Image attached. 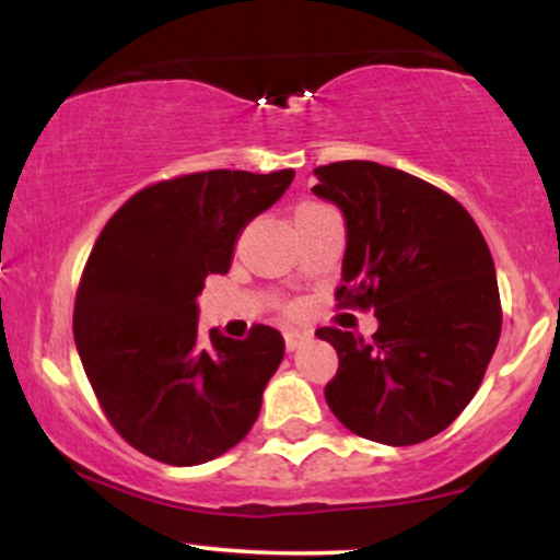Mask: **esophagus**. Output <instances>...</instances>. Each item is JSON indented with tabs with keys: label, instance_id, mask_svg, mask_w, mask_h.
<instances>
[{
	"label": "esophagus",
	"instance_id": "34e87169",
	"mask_svg": "<svg viewBox=\"0 0 560 560\" xmlns=\"http://www.w3.org/2000/svg\"><path fill=\"white\" fill-rule=\"evenodd\" d=\"M282 336H285V347H288V351L301 349L303 343L311 339V334H305V331H295V328H290V331H285Z\"/></svg>",
	"mask_w": 560,
	"mask_h": 560
}]
</instances>
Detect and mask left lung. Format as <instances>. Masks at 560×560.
Here are the masks:
<instances>
[{
    "label": "left lung",
    "mask_w": 560,
    "mask_h": 560,
    "mask_svg": "<svg viewBox=\"0 0 560 560\" xmlns=\"http://www.w3.org/2000/svg\"><path fill=\"white\" fill-rule=\"evenodd\" d=\"M313 175V194L347 221L336 301L380 320L370 341L316 331L339 354L326 402L351 433L412 446L454 423L494 354L502 305L492 255L469 211L416 175L370 160Z\"/></svg>",
    "instance_id": "left-lung-1"
}]
</instances>
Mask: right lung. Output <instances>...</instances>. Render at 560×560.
Returning a JSON list of instances; mask_svg holds the SVG:
<instances>
[{
  "label": "right lung",
  "instance_id": "right-lung-1",
  "mask_svg": "<svg viewBox=\"0 0 560 560\" xmlns=\"http://www.w3.org/2000/svg\"><path fill=\"white\" fill-rule=\"evenodd\" d=\"M295 171H206L135 194L98 234L83 267L73 339L109 423L129 446L173 466L211 462L255 425L285 354L270 326L244 341L198 331L209 275H226L252 219Z\"/></svg>",
  "mask_w": 560,
  "mask_h": 560
}]
</instances>
